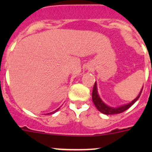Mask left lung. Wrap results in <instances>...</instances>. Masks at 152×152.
I'll return each instance as SVG.
<instances>
[{
	"label": "left lung",
	"instance_id": "obj_1",
	"mask_svg": "<svg viewBox=\"0 0 152 152\" xmlns=\"http://www.w3.org/2000/svg\"><path fill=\"white\" fill-rule=\"evenodd\" d=\"M142 89H143V88H142V90H141V92L139 94V96H137L135 100H132L131 103H128V104H126V105H123L121 106V107L114 108V107H109V106H107V104H105V103L102 101L100 96H99V94H98L96 83L95 82L94 85V88H93L92 100H93V103H94L95 107H96V109H97L98 110L100 111V112H101L102 113L106 114V115H113V114L121 113L126 111V110H128L130 107H132V106L133 105L134 103L138 100V99H139V96H140L141 94H142Z\"/></svg>",
	"mask_w": 152,
	"mask_h": 152
}]
</instances>
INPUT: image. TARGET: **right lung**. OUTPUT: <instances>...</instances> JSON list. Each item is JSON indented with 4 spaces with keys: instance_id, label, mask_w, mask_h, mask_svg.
<instances>
[{
    "instance_id": "add662e5",
    "label": "right lung",
    "mask_w": 152,
    "mask_h": 152,
    "mask_svg": "<svg viewBox=\"0 0 152 152\" xmlns=\"http://www.w3.org/2000/svg\"><path fill=\"white\" fill-rule=\"evenodd\" d=\"M58 110H59V108H58V109H57V110H56L53 111V112L50 113V114H53V113H56V111H58ZM48 114H49V113H48Z\"/></svg>"
}]
</instances>
